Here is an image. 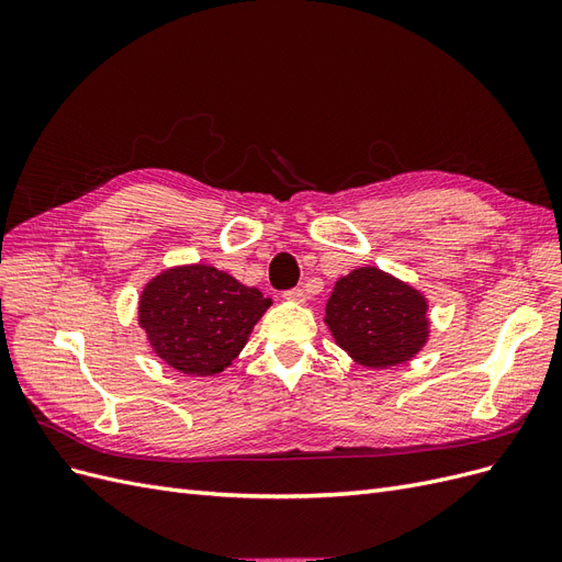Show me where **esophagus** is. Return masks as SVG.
Returning <instances> with one entry per match:
<instances>
[{"mask_svg": "<svg viewBox=\"0 0 562 562\" xmlns=\"http://www.w3.org/2000/svg\"><path fill=\"white\" fill-rule=\"evenodd\" d=\"M283 297L291 300V302H304V300H307V295H304L302 288H291V291L283 293Z\"/></svg>", "mask_w": 562, "mask_h": 562, "instance_id": "obj_1", "label": "esophagus"}]
</instances>
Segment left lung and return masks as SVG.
<instances>
[{"instance_id": "8db88e82", "label": "left lung", "mask_w": 562, "mask_h": 562, "mask_svg": "<svg viewBox=\"0 0 562 562\" xmlns=\"http://www.w3.org/2000/svg\"><path fill=\"white\" fill-rule=\"evenodd\" d=\"M429 304L419 291L378 267L342 277L326 304V323L356 363L391 368L411 361L429 337Z\"/></svg>"}]
</instances>
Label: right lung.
Wrapping results in <instances>:
<instances>
[{
  "mask_svg": "<svg viewBox=\"0 0 562 562\" xmlns=\"http://www.w3.org/2000/svg\"><path fill=\"white\" fill-rule=\"evenodd\" d=\"M269 304L258 288L227 271L184 265L145 285L138 321L159 359L184 375L206 378L232 366Z\"/></svg>",
  "mask_w": 562,
  "mask_h": 562,
  "instance_id": "right-lung-1",
  "label": "right lung"
}]
</instances>
